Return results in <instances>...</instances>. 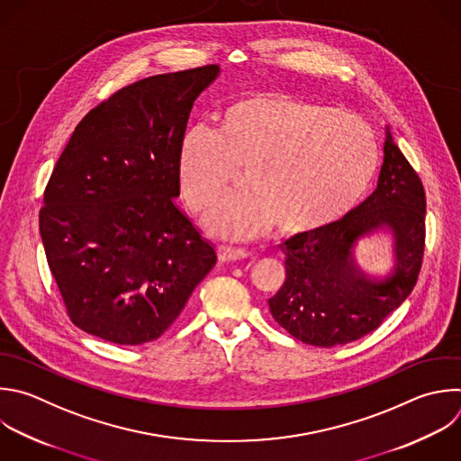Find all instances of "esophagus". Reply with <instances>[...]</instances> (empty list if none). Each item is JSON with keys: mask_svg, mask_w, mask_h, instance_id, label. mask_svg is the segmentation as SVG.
<instances>
[{"mask_svg": "<svg viewBox=\"0 0 461 461\" xmlns=\"http://www.w3.org/2000/svg\"><path fill=\"white\" fill-rule=\"evenodd\" d=\"M217 255H219V258L222 262H233V260H240V258L249 257L248 251L239 249V248H231V246H219L217 248Z\"/></svg>", "mask_w": 461, "mask_h": 461, "instance_id": "obj_1", "label": "esophagus"}]
</instances>
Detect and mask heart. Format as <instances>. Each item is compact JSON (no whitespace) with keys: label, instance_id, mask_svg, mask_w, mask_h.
<instances>
[{"label":"heart","instance_id":"obj_1","mask_svg":"<svg viewBox=\"0 0 461 461\" xmlns=\"http://www.w3.org/2000/svg\"><path fill=\"white\" fill-rule=\"evenodd\" d=\"M380 153L371 128L337 108L278 94L230 103L217 128H192L179 144L177 185L195 213L210 212L246 172L248 194L221 204L208 230L253 240L275 226L287 237L324 231L371 190Z\"/></svg>","mask_w":461,"mask_h":461}]
</instances>
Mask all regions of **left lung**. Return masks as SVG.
Segmentation results:
<instances>
[{
    "label": "left lung",
    "mask_w": 461,
    "mask_h": 461,
    "mask_svg": "<svg viewBox=\"0 0 461 461\" xmlns=\"http://www.w3.org/2000/svg\"><path fill=\"white\" fill-rule=\"evenodd\" d=\"M376 234L390 242V266L373 274L357 244ZM425 192L385 126L376 190L348 217L315 235L284 242L285 280L267 303L296 340L335 348L375 331L411 294L423 258Z\"/></svg>",
    "instance_id": "8db88e82"
}]
</instances>
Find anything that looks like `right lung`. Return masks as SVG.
Here are the masks:
<instances>
[{
    "label": "right lung",
    "instance_id": "right-lung-1",
    "mask_svg": "<svg viewBox=\"0 0 461 461\" xmlns=\"http://www.w3.org/2000/svg\"><path fill=\"white\" fill-rule=\"evenodd\" d=\"M215 65L140 79L76 126L40 233L70 321L119 346L159 339L217 262L176 199L177 151Z\"/></svg>",
    "mask_w": 461,
    "mask_h": 461
}]
</instances>
